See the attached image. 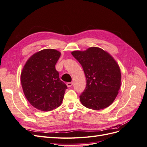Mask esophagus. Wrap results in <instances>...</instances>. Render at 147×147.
<instances>
[{"label":"esophagus","mask_w":147,"mask_h":147,"mask_svg":"<svg viewBox=\"0 0 147 147\" xmlns=\"http://www.w3.org/2000/svg\"><path fill=\"white\" fill-rule=\"evenodd\" d=\"M73 85V83L72 82H69V83H67V87H71Z\"/></svg>","instance_id":"esophagus-1"}]
</instances>
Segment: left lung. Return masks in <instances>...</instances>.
<instances>
[{"instance_id": "obj_1", "label": "left lung", "mask_w": 147, "mask_h": 147, "mask_svg": "<svg viewBox=\"0 0 147 147\" xmlns=\"http://www.w3.org/2000/svg\"><path fill=\"white\" fill-rule=\"evenodd\" d=\"M72 55L82 65L86 78V88L80 96L82 104L96 110L110 105L121 86V72L117 62L107 52L97 47L74 51Z\"/></svg>"}]
</instances>
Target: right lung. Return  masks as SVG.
<instances>
[{"mask_svg":"<svg viewBox=\"0 0 147 147\" xmlns=\"http://www.w3.org/2000/svg\"><path fill=\"white\" fill-rule=\"evenodd\" d=\"M61 53L45 49L35 53L26 62L21 74L24 94L35 108L44 112L59 107L63 102L66 84L59 77L55 65Z\"/></svg>","mask_w":147,"mask_h":147,"instance_id":"right-lung-1","label":"right lung"}]
</instances>
